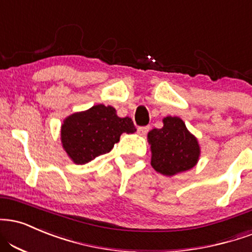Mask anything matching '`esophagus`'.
Returning <instances> with one entry per match:
<instances>
[{
	"label": "esophagus",
	"instance_id": "esophagus-1",
	"mask_svg": "<svg viewBox=\"0 0 252 252\" xmlns=\"http://www.w3.org/2000/svg\"><path fill=\"white\" fill-rule=\"evenodd\" d=\"M150 126H138L137 128V134L139 136H145L148 134V131H149Z\"/></svg>",
	"mask_w": 252,
	"mask_h": 252
}]
</instances>
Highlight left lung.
Returning <instances> with one entry per match:
<instances>
[{
    "mask_svg": "<svg viewBox=\"0 0 252 252\" xmlns=\"http://www.w3.org/2000/svg\"><path fill=\"white\" fill-rule=\"evenodd\" d=\"M151 166L164 176L190 170L201 155L198 139L188 130L180 117L163 118V128L148 132Z\"/></svg>",
    "mask_w": 252,
    "mask_h": 252,
    "instance_id": "8db88e82",
    "label": "left lung"
}]
</instances>
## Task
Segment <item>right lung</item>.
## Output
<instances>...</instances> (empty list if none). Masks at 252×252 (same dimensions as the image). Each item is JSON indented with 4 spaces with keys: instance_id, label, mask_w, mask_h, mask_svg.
Here are the masks:
<instances>
[{
    "instance_id": "right-lung-1",
    "label": "right lung",
    "mask_w": 252,
    "mask_h": 252,
    "mask_svg": "<svg viewBox=\"0 0 252 252\" xmlns=\"http://www.w3.org/2000/svg\"><path fill=\"white\" fill-rule=\"evenodd\" d=\"M136 131L130 117H118L116 109L104 104L70 115L61 126V142L75 164H86L104 155L120 141L123 132Z\"/></svg>"
}]
</instances>
